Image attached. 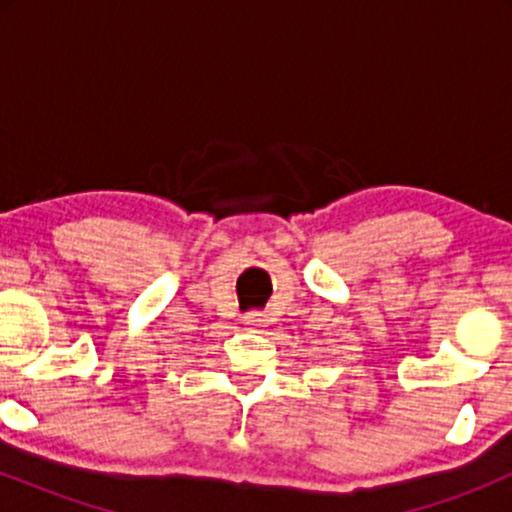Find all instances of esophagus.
<instances>
[{"label":"esophagus","mask_w":512,"mask_h":512,"mask_svg":"<svg viewBox=\"0 0 512 512\" xmlns=\"http://www.w3.org/2000/svg\"><path fill=\"white\" fill-rule=\"evenodd\" d=\"M243 322L248 327H264V315L257 313V310H252V313H248L243 317Z\"/></svg>","instance_id":"34e87169"}]
</instances>
